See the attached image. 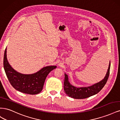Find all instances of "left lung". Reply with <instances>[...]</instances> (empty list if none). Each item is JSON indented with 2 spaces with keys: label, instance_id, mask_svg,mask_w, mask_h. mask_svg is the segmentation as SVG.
<instances>
[{
  "label": "left lung",
  "instance_id": "8db88e82",
  "mask_svg": "<svg viewBox=\"0 0 120 120\" xmlns=\"http://www.w3.org/2000/svg\"><path fill=\"white\" fill-rule=\"evenodd\" d=\"M110 66L111 63L110 62L106 75L102 81L88 87L76 88L71 85L68 82V75L65 74L64 82V88L65 93L68 96L75 99H86V98L96 95L99 93L106 85L109 77Z\"/></svg>",
  "mask_w": 120,
  "mask_h": 120
}]
</instances>
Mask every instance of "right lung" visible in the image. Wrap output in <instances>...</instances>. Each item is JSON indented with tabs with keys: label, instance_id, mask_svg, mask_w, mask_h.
Here are the masks:
<instances>
[{
	"label": "right lung",
	"instance_id": "right-lung-1",
	"mask_svg": "<svg viewBox=\"0 0 120 120\" xmlns=\"http://www.w3.org/2000/svg\"><path fill=\"white\" fill-rule=\"evenodd\" d=\"M3 67L10 84L15 90L25 94L35 95L41 92L47 75L56 66H49L32 75H23L11 68L6 57V48L3 59Z\"/></svg>",
	"mask_w": 120,
	"mask_h": 120
}]
</instances>
